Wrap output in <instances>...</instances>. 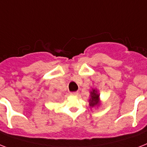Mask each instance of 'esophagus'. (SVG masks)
I'll list each match as a JSON object with an SVG mask.
<instances>
[{
	"instance_id": "34e87169",
	"label": "esophagus",
	"mask_w": 147,
	"mask_h": 147,
	"mask_svg": "<svg viewBox=\"0 0 147 147\" xmlns=\"http://www.w3.org/2000/svg\"><path fill=\"white\" fill-rule=\"evenodd\" d=\"M78 94V92H71L70 93V95H71V96H77Z\"/></svg>"
}]
</instances>
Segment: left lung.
Masks as SVG:
<instances>
[{
    "label": "left lung",
    "mask_w": 147,
    "mask_h": 147,
    "mask_svg": "<svg viewBox=\"0 0 147 147\" xmlns=\"http://www.w3.org/2000/svg\"><path fill=\"white\" fill-rule=\"evenodd\" d=\"M99 96H100V95L97 94V91L95 89H93L92 91L90 92V99L89 100V101H90V107H94L100 104Z\"/></svg>",
    "instance_id": "8db88e82"
}]
</instances>
